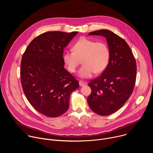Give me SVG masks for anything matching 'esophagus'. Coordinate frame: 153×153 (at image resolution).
Wrapping results in <instances>:
<instances>
[{"label":"esophagus","instance_id":"esophagus-1","mask_svg":"<svg viewBox=\"0 0 153 153\" xmlns=\"http://www.w3.org/2000/svg\"><path fill=\"white\" fill-rule=\"evenodd\" d=\"M79 85H80V86H85V85H86V83H85V82H83V81H82V80H79Z\"/></svg>","mask_w":153,"mask_h":153}]
</instances>
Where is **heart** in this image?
Instances as JSON below:
<instances>
[{
    "mask_svg": "<svg viewBox=\"0 0 153 153\" xmlns=\"http://www.w3.org/2000/svg\"><path fill=\"white\" fill-rule=\"evenodd\" d=\"M73 49V51L63 52V60L68 70L74 73L82 59L83 65L78 73V76L82 79L92 77L95 72H103L110 61V51L104 42L82 37L74 43Z\"/></svg>",
    "mask_w": 153,
    "mask_h": 153,
    "instance_id": "heart-1",
    "label": "heart"
}]
</instances>
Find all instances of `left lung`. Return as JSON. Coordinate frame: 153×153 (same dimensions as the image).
Segmentation results:
<instances>
[{"label":"left lung","mask_w":153,"mask_h":153,"mask_svg":"<svg viewBox=\"0 0 153 153\" xmlns=\"http://www.w3.org/2000/svg\"><path fill=\"white\" fill-rule=\"evenodd\" d=\"M88 35L105 37L110 51L105 71L88 83L91 93L87 99L94 113L108 116L119 110L131 95L136 82V62L127 43L112 31L100 30Z\"/></svg>","instance_id":"obj_1"}]
</instances>
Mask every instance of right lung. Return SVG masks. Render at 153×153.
Listing matches in <instances>:
<instances>
[{"label":"right lung","mask_w":153,"mask_h":153,"mask_svg":"<svg viewBox=\"0 0 153 153\" xmlns=\"http://www.w3.org/2000/svg\"><path fill=\"white\" fill-rule=\"evenodd\" d=\"M78 32L49 31L34 38L22 56L21 83L31 105L42 114L56 117L69 108L71 93L79 88L76 79L64 68L62 56Z\"/></svg>","instance_id":"add662e5"}]
</instances>
